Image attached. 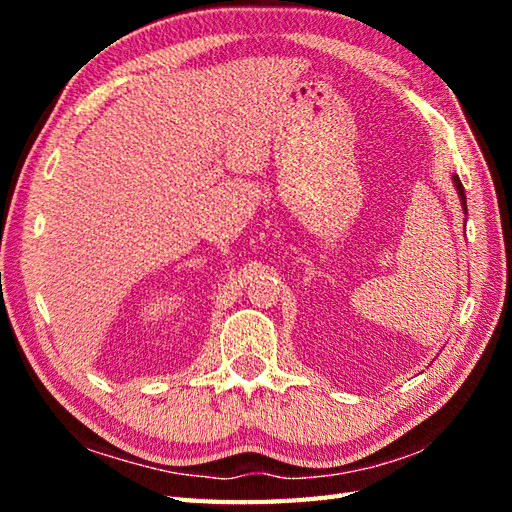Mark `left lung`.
Instances as JSON below:
<instances>
[{
    "instance_id": "1",
    "label": "left lung",
    "mask_w": 512,
    "mask_h": 512,
    "mask_svg": "<svg viewBox=\"0 0 512 512\" xmlns=\"http://www.w3.org/2000/svg\"><path fill=\"white\" fill-rule=\"evenodd\" d=\"M453 184H455V189H458L460 202H462V209H464V213H466V195H464V187H462V182H460V178H458V176H453Z\"/></svg>"
}]
</instances>
